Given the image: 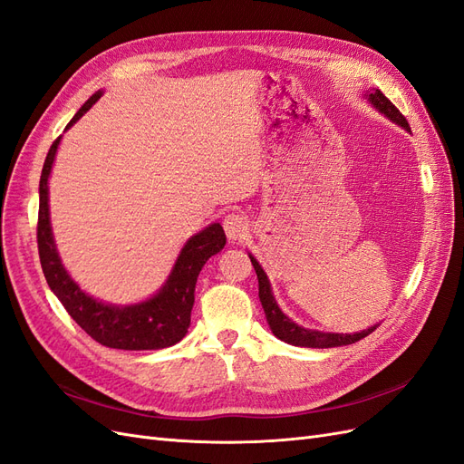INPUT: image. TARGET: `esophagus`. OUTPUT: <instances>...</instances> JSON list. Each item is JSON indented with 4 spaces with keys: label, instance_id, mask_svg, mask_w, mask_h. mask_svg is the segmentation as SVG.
<instances>
[{
    "label": "esophagus",
    "instance_id": "esophagus-1",
    "mask_svg": "<svg viewBox=\"0 0 464 464\" xmlns=\"http://www.w3.org/2000/svg\"><path fill=\"white\" fill-rule=\"evenodd\" d=\"M222 227H224V232H227V236H228V240L237 242V240H242V236L247 232V218L240 213H230L224 217Z\"/></svg>",
    "mask_w": 464,
    "mask_h": 464
}]
</instances>
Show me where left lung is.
I'll return each mask as SVG.
<instances>
[{
  "label": "left lung",
  "mask_w": 464,
  "mask_h": 464,
  "mask_svg": "<svg viewBox=\"0 0 464 464\" xmlns=\"http://www.w3.org/2000/svg\"><path fill=\"white\" fill-rule=\"evenodd\" d=\"M363 96L368 98V102L379 111V114H383L392 123L401 125L402 130L411 131L409 121L404 120V116L395 108V104H392L382 91H379V89L368 91ZM249 259H251V265H254V269L257 273L259 300H261V305H263L266 323H269V327H271V331H273V334L276 336V339L285 341L288 344H294V346L334 348V346H346V344L358 343V341L363 339V336H368L370 333H373L379 327V325H373V327H368V329H363V331L354 333V334H343V333H323V331L305 329V327L298 325V323H294L278 307V304H276V300L273 296V288H271V283H269V276H266V273L263 271V266L259 265V261L251 254H249Z\"/></svg>",
  "instance_id": "1"
}]
</instances>
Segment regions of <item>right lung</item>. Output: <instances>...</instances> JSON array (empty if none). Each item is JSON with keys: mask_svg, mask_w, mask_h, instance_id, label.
I'll use <instances>...</instances> for the list:
<instances>
[{"mask_svg": "<svg viewBox=\"0 0 464 464\" xmlns=\"http://www.w3.org/2000/svg\"><path fill=\"white\" fill-rule=\"evenodd\" d=\"M104 94L96 91L89 101L67 123L65 131ZM62 137L53 141L48 150L40 176V207H38V256L42 271H44L50 290L58 296L67 314L73 317L77 325L96 343L118 350H159L168 348L184 339L191 323V310L195 302V283L208 257L217 256L227 244L218 222L208 224L207 228L191 236L181 247L179 256L168 275L166 283L152 294L150 298L137 304H108L96 300L82 290L62 263L58 247L53 242L50 222V198L48 179L55 160Z\"/></svg>", "mask_w": 464, "mask_h": 464, "instance_id": "add662e5", "label": "right lung"}]
</instances>
